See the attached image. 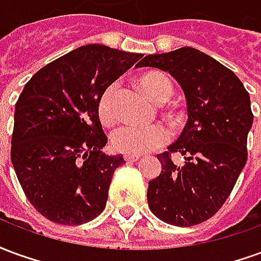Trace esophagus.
Returning a JSON list of instances; mask_svg holds the SVG:
<instances>
[{
  "mask_svg": "<svg viewBox=\"0 0 261 261\" xmlns=\"http://www.w3.org/2000/svg\"><path fill=\"white\" fill-rule=\"evenodd\" d=\"M125 162H137L138 159H140V155H130V153H125L124 156Z\"/></svg>",
  "mask_w": 261,
  "mask_h": 261,
  "instance_id": "esophagus-1",
  "label": "esophagus"
}]
</instances>
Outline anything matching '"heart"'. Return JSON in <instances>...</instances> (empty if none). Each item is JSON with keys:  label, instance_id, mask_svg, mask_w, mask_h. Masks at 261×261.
<instances>
[{"label": "heart", "instance_id": "obj_1", "mask_svg": "<svg viewBox=\"0 0 261 261\" xmlns=\"http://www.w3.org/2000/svg\"><path fill=\"white\" fill-rule=\"evenodd\" d=\"M138 85L148 96L156 103H165L173 95V85L168 75L159 71H148L140 75ZM114 92L116 84L109 85L99 97L97 116L103 124H112L116 119L114 113ZM169 138V133L161 124L136 125L125 124L119 127L112 136V145L116 151L130 155L152 152L164 145Z\"/></svg>", "mask_w": 261, "mask_h": 261}]
</instances>
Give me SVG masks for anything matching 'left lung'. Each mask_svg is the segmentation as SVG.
<instances>
[{
  "label": "left lung",
  "mask_w": 261,
  "mask_h": 261,
  "mask_svg": "<svg viewBox=\"0 0 261 261\" xmlns=\"http://www.w3.org/2000/svg\"><path fill=\"white\" fill-rule=\"evenodd\" d=\"M137 67L168 71L185 92L189 116L177 141L158 155L162 172L148 183L149 210L166 224H201L224 205L246 165L249 93L229 68L193 47L149 54ZM175 152L185 164L171 161Z\"/></svg>",
  "instance_id": "1"
}]
</instances>
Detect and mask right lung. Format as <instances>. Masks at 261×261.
Masks as SVG:
<instances>
[{"label": "right lung", "instance_id": "add662e5", "mask_svg": "<svg viewBox=\"0 0 261 261\" xmlns=\"http://www.w3.org/2000/svg\"><path fill=\"white\" fill-rule=\"evenodd\" d=\"M142 54L86 44L39 69L15 105L11 161L28 200L44 218L81 225L106 207L123 155L108 142L97 116L103 91Z\"/></svg>", "mask_w": 261, "mask_h": 261}]
</instances>
